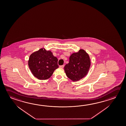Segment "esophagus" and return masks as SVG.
Here are the masks:
<instances>
[{
	"mask_svg": "<svg viewBox=\"0 0 126 126\" xmlns=\"http://www.w3.org/2000/svg\"><path fill=\"white\" fill-rule=\"evenodd\" d=\"M60 68H63L64 67V65H60Z\"/></svg>",
	"mask_w": 126,
	"mask_h": 126,
	"instance_id": "34e87169",
	"label": "esophagus"
}]
</instances>
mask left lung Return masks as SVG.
<instances>
[{
	"label": "left lung",
	"mask_w": 126,
	"mask_h": 126,
	"mask_svg": "<svg viewBox=\"0 0 126 126\" xmlns=\"http://www.w3.org/2000/svg\"><path fill=\"white\" fill-rule=\"evenodd\" d=\"M90 58L83 49H79L69 58V62L64 67L67 77L73 81H77L84 77L90 66Z\"/></svg>",
	"instance_id": "obj_1"
}]
</instances>
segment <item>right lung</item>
Segmentation results:
<instances>
[{
    "mask_svg": "<svg viewBox=\"0 0 126 126\" xmlns=\"http://www.w3.org/2000/svg\"><path fill=\"white\" fill-rule=\"evenodd\" d=\"M58 58L53 56L51 51L42 48L30 55L28 65L35 77L39 79H47L58 68Z\"/></svg>",
    "mask_w": 126,
    "mask_h": 126,
    "instance_id": "right-lung-1",
    "label": "right lung"
}]
</instances>
